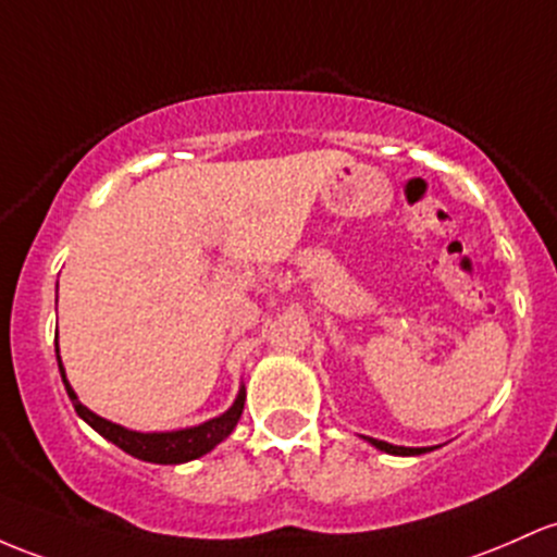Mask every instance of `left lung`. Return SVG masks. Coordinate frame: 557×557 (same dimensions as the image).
<instances>
[{"mask_svg": "<svg viewBox=\"0 0 557 557\" xmlns=\"http://www.w3.org/2000/svg\"><path fill=\"white\" fill-rule=\"evenodd\" d=\"M364 442H370L372 447L381 449V451H388V455H399V457H412V455H425V451L436 449V447H396V444H388V442H381V438H370V436H362Z\"/></svg>", "mask_w": 557, "mask_h": 557, "instance_id": "1", "label": "left lung"}]
</instances>
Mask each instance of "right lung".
<instances>
[{"mask_svg":"<svg viewBox=\"0 0 557 557\" xmlns=\"http://www.w3.org/2000/svg\"><path fill=\"white\" fill-rule=\"evenodd\" d=\"M54 354H58L60 377H63L65 391H69L73 409H76L78 418L95 428V431L100 433L102 438H108L110 444L124 449L126 455L137 457V460H145V462H156V466H180V462L198 460V457L209 455L216 444H222L224 438L235 431L237 420H240L243 414V405H246V386H240L227 412H222L219 418L206 420V423L180 428V431H150V433L132 431V428L110 423V420L91 412L89 407H84L82 401H78L76 391H73V386L69 383V377H65V368H63V359H60L58 344H54Z\"/></svg>","mask_w":557,"mask_h":557,"instance_id":"obj_1","label":"right lung"}]
</instances>
